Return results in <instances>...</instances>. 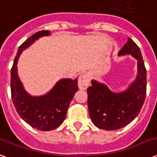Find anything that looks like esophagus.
<instances>
[{"mask_svg": "<svg viewBox=\"0 0 157 157\" xmlns=\"http://www.w3.org/2000/svg\"><path fill=\"white\" fill-rule=\"evenodd\" d=\"M90 85V76L88 74H81L78 78V87L81 90H85Z\"/></svg>", "mask_w": 157, "mask_h": 157, "instance_id": "1", "label": "esophagus"}]
</instances>
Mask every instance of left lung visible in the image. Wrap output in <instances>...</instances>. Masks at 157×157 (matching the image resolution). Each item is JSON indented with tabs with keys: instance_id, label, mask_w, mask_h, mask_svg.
Masks as SVG:
<instances>
[{
	"instance_id": "1",
	"label": "left lung",
	"mask_w": 157,
	"mask_h": 157,
	"mask_svg": "<svg viewBox=\"0 0 157 157\" xmlns=\"http://www.w3.org/2000/svg\"><path fill=\"white\" fill-rule=\"evenodd\" d=\"M118 55H131L137 60V76L128 88L114 92L107 85L92 80L87 89L90 117L96 127L106 130L129 124L140 112L146 97L147 71L139 46L129 38Z\"/></svg>"
}]
</instances>
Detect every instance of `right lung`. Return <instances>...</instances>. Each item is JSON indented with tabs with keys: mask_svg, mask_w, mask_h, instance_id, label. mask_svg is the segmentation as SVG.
Returning a JSON list of instances; mask_svg holds the SVG:
<instances>
[{
	"mask_svg": "<svg viewBox=\"0 0 157 157\" xmlns=\"http://www.w3.org/2000/svg\"><path fill=\"white\" fill-rule=\"evenodd\" d=\"M50 34V31H40L24 41L18 48L11 68L10 89L13 106L26 123L40 131L57 129L63 122L71 99L78 90L77 79L63 78L57 81L45 94L33 96L25 90L18 77L17 64L20 54L39 38Z\"/></svg>",
	"mask_w": 157,
	"mask_h": 157,
	"instance_id": "add662e5",
	"label": "right lung"
}]
</instances>
